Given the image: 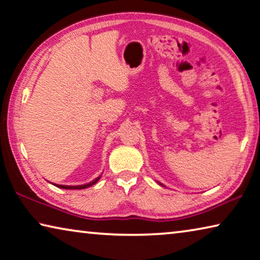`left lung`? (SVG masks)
Masks as SVG:
<instances>
[{"instance_id":"left-lung-1","label":"left lung","mask_w":260,"mask_h":260,"mask_svg":"<svg viewBox=\"0 0 260 260\" xmlns=\"http://www.w3.org/2000/svg\"><path fill=\"white\" fill-rule=\"evenodd\" d=\"M159 185H162V184H159ZM162 186H163V185H162Z\"/></svg>"}]
</instances>
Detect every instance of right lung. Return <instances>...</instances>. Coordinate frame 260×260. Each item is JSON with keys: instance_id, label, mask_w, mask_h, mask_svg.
<instances>
[{"instance_id": "obj_1", "label": "right lung", "mask_w": 260, "mask_h": 260, "mask_svg": "<svg viewBox=\"0 0 260 260\" xmlns=\"http://www.w3.org/2000/svg\"><path fill=\"white\" fill-rule=\"evenodd\" d=\"M101 176L98 177V178H96L94 180H92V182H90L89 184H84V185H76V186H69V185H57V184H53L55 185L56 187H60V188H64V189H83V188H86L89 186H92V185L96 184L98 180H100Z\"/></svg>"}]
</instances>
